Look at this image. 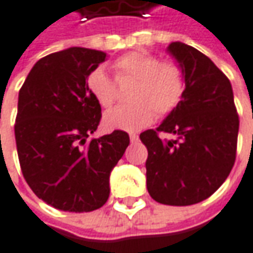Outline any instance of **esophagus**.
Returning a JSON list of instances; mask_svg holds the SVG:
<instances>
[{
    "label": "esophagus",
    "mask_w": 253,
    "mask_h": 253,
    "mask_svg": "<svg viewBox=\"0 0 253 253\" xmlns=\"http://www.w3.org/2000/svg\"><path fill=\"white\" fill-rule=\"evenodd\" d=\"M130 141H131V143H136V141H138V136L136 134V133H130Z\"/></svg>",
    "instance_id": "34e87169"
}]
</instances>
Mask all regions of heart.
Returning <instances> with one entry per match:
<instances>
[{"label":"heart","mask_w":253,"mask_h":253,"mask_svg":"<svg viewBox=\"0 0 253 253\" xmlns=\"http://www.w3.org/2000/svg\"><path fill=\"white\" fill-rule=\"evenodd\" d=\"M116 79H134L128 99L131 103L116 106L106 112L103 123L110 130L134 131L148 126L156 112L171 113L180 105L185 92V73L174 62H160L147 52H128L113 65ZM89 93L102 107H110L116 100V84L103 68H96L86 79Z\"/></svg>","instance_id":"1"}]
</instances>
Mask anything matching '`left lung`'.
I'll return each mask as SVG.
<instances>
[{"label":"left lung","instance_id":"8db88e82","mask_svg":"<svg viewBox=\"0 0 253 253\" xmlns=\"http://www.w3.org/2000/svg\"><path fill=\"white\" fill-rule=\"evenodd\" d=\"M167 52L185 73L180 105L156 130L140 134L147 147L148 194L166 205H192L211 197L234 167L239 117L229 79L208 56L182 42ZM159 132L174 134L161 140Z\"/></svg>","mask_w":253,"mask_h":253}]
</instances>
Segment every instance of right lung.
Instances as JSON below:
<instances>
[{"label": "right lung", "instance_id": "right-lung-1", "mask_svg": "<svg viewBox=\"0 0 253 253\" xmlns=\"http://www.w3.org/2000/svg\"><path fill=\"white\" fill-rule=\"evenodd\" d=\"M102 50L72 46L39 59L18 94L15 141L24 178L56 210L89 212L109 198V178L130 138L115 130L90 138L102 107L89 93V73Z\"/></svg>", "mask_w": 253, "mask_h": 253}]
</instances>
